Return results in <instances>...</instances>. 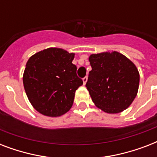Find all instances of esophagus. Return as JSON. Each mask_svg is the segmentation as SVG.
I'll return each instance as SVG.
<instances>
[{
	"mask_svg": "<svg viewBox=\"0 0 157 157\" xmlns=\"http://www.w3.org/2000/svg\"><path fill=\"white\" fill-rule=\"evenodd\" d=\"M87 80H88V78H87V76H86V77H84V78L82 79V81H83V84H84V85H86V82H87Z\"/></svg>",
	"mask_w": 157,
	"mask_h": 157,
	"instance_id": "34e87169",
	"label": "esophagus"
}]
</instances>
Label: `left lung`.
<instances>
[{
	"label": "left lung",
	"instance_id": "8db88e82",
	"mask_svg": "<svg viewBox=\"0 0 157 157\" xmlns=\"http://www.w3.org/2000/svg\"><path fill=\"white\" fill-rule=\"evenodd\" d=\"M92 70L86 88L92 101L103 112L116 114L130 106L139 86V72L132 61L117 51L91 54Z\"/></svg>",
	"mask_w": 157,
	"mask_h": 157
}]
</instances>
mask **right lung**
Returning <instances> with one entry per match:
<instances>
[{
  "instance_id": "right-lung-1",
  "label": "right lung",
  "mask_w": 157,
  "mask_h": 157,
  "mask_svg": "<svg viewBox=\"0 0 157 157\" xmlns=\"http://www.w3.org/2000/svg\"><path fill=\"white\" fill-rule=\"evenodd\" d=\"M74 56L60 48H48L27 62L23 86L28 100L40 114L60 117L73 104L75 92L83 85L72 63Z\"/></svg>"
}]
</instances>
